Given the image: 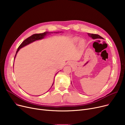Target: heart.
<instances>
[{"mask_svg": "<svg viewBox=\"0 0 125 125\" xmlns=\"http://www.w3.org/2000/svg\"><path fill=\"white\" fill-rule=\"evenodd\" d=\"M80 39V37L75 36V37H73V39H72V42H73V43H76L79 41ZM84 45H85L84 41L83 40V39H81V40L80 41L79 43H78V45H79V47L81 48H83V47H84Z\"/></svg>", "mask_w": 125, "mask_h": 125, "instance_id": "obj_1", "label": "heart"}]
</instances>
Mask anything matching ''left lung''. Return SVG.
I'll use <instances>...</instances> for the list:
<instances>
[{
    "label": "left lung",
    "mask_w": 125,
    "mask_h": 125,
    "mask_svg": "<svg viewBox=\"0 0 125 125\" xmlns=\"http://www.w3.org/2000/svg\"><path fill=\"white\" fill-rule=\"evenodd\" d=\"M88 35H89V37H90L91 38H92L93 39H98V38H99V39H103L101 36H100L99 35H97V34H91V33H88ZM71 84L72 83L71 82Z\"/></svg>",
    "instance_id": "left-lung-1"
}]
</instances>
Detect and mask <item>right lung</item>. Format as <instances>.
Returning a JSON list of instances; mask_svg holds the SVG:
<instances>
[{"label": "right lung", "instance_id": "add662e5", "mask_svg": "<svg viewBox=\"0 0 125 125\" xmlns=\"http://www.w3.org/2000/svg\"><path fill=\"white\" fill-rule=\"evenodd\" d=\"M61 32H62V31H60V32H54V33H61ZM50 33H53V32H50L47 31V32H44L42 33L34 34H33V35H31V36L27 38V39H26L25 40L24 42H22V43L20 44V45L19 47V48H18V50H17V52H16V54L15 56L14 60H15V58H16V55H17V53H18V52H19V51L20 50L21 48H22L25 47V46H26L27 45H28V44H29L32 43V42H35V41H36L41 40V39H43L45 36H47L48 34H49ZM57 73L55 74V76H56V75L57 74ZM55 77H54V79H55ZM54 83V80L53 83H52V85H53Z\"/></svg>", "mask_w": 125, "mask_h": 125}]
</instances>
